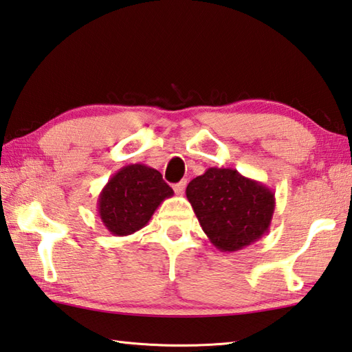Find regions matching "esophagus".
Listing matches in <instances>:
<instances>
[{
  "mask_svg": "<svg viewBox=\"0 0 352 352\" xmlns=\"http://www.w3.org/2000/svg\"><path fill=\"white\" fill-rule=\"evenodd\" d=\"M184 188H186V180H182L174 184V190L175 194H183L184 192Z\"/></svg>",
  "mask_w": 352,
  "mask_h": 352,
  "instance_id": "1",
  "label": "esophagus"
}]
</instances>
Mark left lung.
Segmentation results:
<instances>
[{"mask_svg":"<svg viewBox=\"0 0 352 352\" xmlns=\"http://www.w3.org/2000/svg\"><path fill=\"white\" fill-rule=\"evenodd\" d=\"M186 197L204 234L221 252L240 251L261 239L276 209L270 188L232 168H209L188 184Z\"/></svg>","mask_w":352,"mask_h":352,"instance_id":"1","label":"left lung"}]
</instances>
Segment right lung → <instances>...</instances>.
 <instances>
[{"label":"right lung","instance_id":"obj_1","mask_svg":"<svg viewBox=\"0 0 352 352\" xmlns=\"http://www.w3.org/2000/svg\"><path fill=\"white\" fill-rule=\"evenodd\" d=\"M174 190L160 172L146 164H127L111 177L100 192L97 209L107 231L124 237L148 225Z\"/></svg>","mask_w":352,"mask_h":352}]
</instances>
